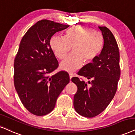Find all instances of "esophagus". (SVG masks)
<instances>
[{"mask_svg": "<svg viewBox=\"0 0 135 135\" xmlns=\"http://www.w3.org/2000/svg\"><path fill=\"white\" fill-rule=\"evenodd\" d=\"M69 78H70V79H71V78L74 76V74H73V73H69Z\"/></svg>", "mask_w": 135, "mask_h": 135, "instance_id": "esophagus-1", "label": "esophagus"}]
</instances>
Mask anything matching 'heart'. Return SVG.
<instances>
[{"instance_id": "obj_1", "label": "heart", "mask_w": 135, "mask_h": 135, "mask_svg": "<svg viewBox=\"0 0 135 135\" xmlns=\"http://www.w3.org/2000/svg\"><path fill=\"white\" fill-rule=\"evenodd\" d=\"M104 45L101 32L85 26H76L68 29L64 37L54 36L50 46L55 56L63 59L72 47V54L61 63L63 70L73 72L81 68L83 60L91 62L100 54Z\"/></svg>"}]
</instances>
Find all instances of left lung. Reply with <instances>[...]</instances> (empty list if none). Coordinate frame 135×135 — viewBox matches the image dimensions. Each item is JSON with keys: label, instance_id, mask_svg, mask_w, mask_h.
Returning <instances> with one entry per match:
<instances>
[{"label": "left lung", "instance_id": "obj_1", "mask_svg": "<svg viewBox=\"0 0 135 135\" xmlns=\"http://www.w3.org/2000/svg\"><path fill=\"white\" fill-rule=\"evenodd\" d=\"M104 37L100 54L92 62L81 68L78 74L91 79L89 85L79 78L71 81L76 84L74 96L76 112L86 118H93L102 113L113 99L120 77L119 52L113 34L106 27H98Z\"/></svg>", "mask_w": 135, "mask_h": 135}]
</instances>
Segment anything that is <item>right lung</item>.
Segmentation results:
<instances>
[{
  "label": "right lung",
  "mask_w": 135,
  "mask_h": 135,
  "mask_svg": "<svg viewBox=\"0 0 135 135\" xmlns=\"http://www.w3.org/2000/svg\"><path fill=\"white\" fill-rule=\"evenodd\" d=\"M69 26L41 20L29 28L20 42L14 59V86L23 105L34 115L51 113L69 82L66 71L51 75L59 64L50 46L53 35Z\"/></svg>",
  "instance_id": "add662e5"
}]
</instances>
